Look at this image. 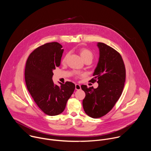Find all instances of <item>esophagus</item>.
Instances as JSON below:
<instances>
[{
    "label": "esophagus",
    "mask_w": 151,
    "mask_h": 151,
    "mask_svg": "<svg viewBox=\"0 0 151 151\" xmlns=\"http://www.w3.org/2000/svg\"><path fill=\"white\" fill-rule=\"evenodd\" d=\"M81 85H80L79 84H78V83L75 84V90H81Z\"/></svg>",
    "instance_id": "34e87169"
}]
</instances>
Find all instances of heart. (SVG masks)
Returning a JSON list of instances; mask_svg holds the SVG:
<instances>
[{
    "label": "heart",
    "mask_w": 151,
    "mask_h": 151,
    "mask_svg": "<svg viewBox=\"0 0 151 151\" xmlns=\"http://www.w3.org/2000/svg\"><path fill=\"white\" fill-rule=\"evenodd\" d=\"M79 54L82 58V60L85 61L86 60H91L92 61L93 58V53L89 50L87 48H81L79 50ZM68 55H66V57L64 58L63 59V62H65L67 58H68Z\"/></svg>",
    "instance_id": "heart-1"
}]
</instances>
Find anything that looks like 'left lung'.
<instances>
[{
    "label": "left lung",
    "mask_w": 151,
    "mask_h": 151,
    "mask_svg": "<svg viewBox=\"0 0 151 151\" xmlns=\"http://www.w3.org/2000/svg\"><path fill=\"white\" fill-rule=\"evenodd\" d=\"M99 59L91 82H97V88L82 85L85 93L82 101L86 114L93 118L108 113L121 97L125 81V68L120 54L104 43L98 42Z\"/></svg>",
    "instance_id": "left-lung-1"
}]
</instances>
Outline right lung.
<instances>
[{
	"label": "right lung",
	"mask_w": 151,
	"mask_h": 151,
	"mask_svg": "<svg viewBox=\"0 0 151 151\" xmlns=\"http://www.w3.org/2000/svg\"><path fill=\"white\" fill-rule=\"evenodd\" d=\"M58 42L39 47L29 56L25 68V81L35 102L45 114L55 116L65 109L75 85L71 82L55 85L53 70L60 65L64 51Z\"/></svg>",
	"instance_id": "1"
}]
</instances>
